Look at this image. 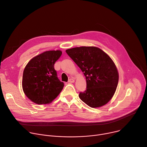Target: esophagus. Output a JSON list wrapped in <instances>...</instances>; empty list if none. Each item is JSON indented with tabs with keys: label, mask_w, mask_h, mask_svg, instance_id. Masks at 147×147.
I'll return each instance as SVG.
<instances>
[{
	"label": "esophagus",
	"mask_w": 147,
	"mask_h": 147,
	"mask_svg": "<svg viewBox=\"0 0 147 147\" xmlns=\"http://www.w3.org/2000/svg\"><path fill=\"white\" fill-rule=\"evenodd\" d=\"M74 78H70V79H69V82H70V83H73L74 82Z\"/></svg>",
	"instance_id": "34e87169"
}]
</instances>
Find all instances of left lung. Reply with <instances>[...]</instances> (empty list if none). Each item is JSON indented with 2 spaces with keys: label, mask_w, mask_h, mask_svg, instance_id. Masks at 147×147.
<instances>
[{
  "label": "left lung",
  "mask_w": 147,
  "mask_h": 147,
  "mask_svg": "<svg viewBox=\"0 0 147 147\" xmlns=\"http://www.w3.org/2000/svg\"><path fill=\"white\" fill-rule=\"evenodd\" d=\"M86 78L87 89L80 98L91 108L107 104L113 96L119 81L116 67L111 57L100 49L81 47L66 51Z\"/></svg>",
  "instance_id": "obj_1"
}]
</instances>
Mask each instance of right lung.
Instances as JSON below:
<instances>
[{"instance_id": "add662e5", "label": "right lung", "mask_w": 147, "mask_h": 147, "mask_svg": "<svg viewBox=\"0 0 147 147\" xmlns=\"http://www.w3.org/2000/svg\"><path fill=\"white\" fill-rule=\"evenodd\" d=\"M60 51H50L32 58L26 65L22 86L26 95L36 104L52 102L63 88L64 83L57 77L54 68L60 57Z\"/></svg>"}]
</instances>
